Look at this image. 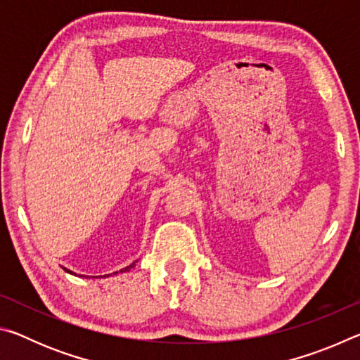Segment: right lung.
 <instances>
[{"label":"right lung","mask_w":360,"mask_h":360,"mask_svg":"<svg viewBox=\"0 0 360 360\" xmlns=\"http://www.w3.org/2000/svg\"><path fill=\"white\" fill-rule=\"evenodd\" d=\"M133 265H135V264H133ZM133 265H130V266H127V268H124V270H120V271H129L130 270V268H133ZM66 271H68V270H66ZM71 273V271H70Z\"/></svg>","instance_id":"right-lung-1"}]
</instances>
